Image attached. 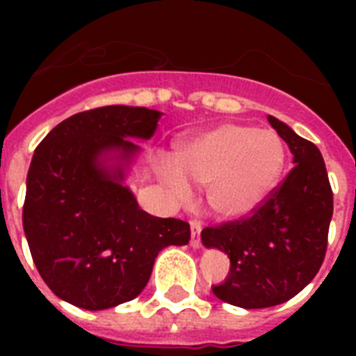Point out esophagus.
Returning a JSON list of instances; mask_svg holds the SVG:
<instances>
[{
    "label": "esophagus",
    "mask_w": 356,
    "mask_h": 356,
    "mask_svg": "<svg viewBox=\"0 0 356 356\" xmlns=\"http://www.w3.org/2000/svg\"><path fill=\"white\" fill-rule=\"evenodd\" d=\"M190 229H192V240H190V245L194 249H200L201 248V238H200V233H201V223L197 222V220H192L190 222Z\"/></svg>",
    "instance_id": "34e87169"
}]
</instances>
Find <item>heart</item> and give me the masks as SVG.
Masks as SVG:
<instances>
[{"label": "heart", "mask_w": 356, "mask_h": 356, "mask_svg": "<svg viewBox=\"0 0 356 356\" xmlns=\"http://www.w3.org/2000/svg\"><path fill=\"white\" fill-rule=\"evenodd\" d=\"M284 164L286 145L275 131L223 122L183 140L177 162L162 156L156 173L177 203L192 197V181L207 186L214 214L240 220L264 205L281 181Z\"/></svg>", "instance_id": "b5f03b06"}]
</instances>
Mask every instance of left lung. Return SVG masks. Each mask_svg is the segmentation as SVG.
I'll return each mask as SVG.
<instances>
[{
  "mask_svg": "<svg viewBox=\"0 0 356 356\" xmlns=\"http://www.w3.org/2000/svg\"><path fill=\"white\" fill-rule=\"evenodd\" d=\"M293 155V168L248 220L201 231L207 249L227 253L231 270L212 292L242 309H268L298 296L320 270L332 218L325 162L312 142L268 116Z\"/></svg>",
  "mask_w": 356,
  "mask_h": 356,
  "instance_id": "1",
  "label": "left lung"
}]
</instances>
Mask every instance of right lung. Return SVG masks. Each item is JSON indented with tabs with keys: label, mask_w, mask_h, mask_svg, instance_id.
Returning <instances> with one entry per match:
<instances>
[{
	"label": "right lung",
	"mask_w": 356,
	"mask_h": 356,
	"mask_svg": "<svg viewBox=\"0 0 356 356\" xmlns=\"http://www.w3.org/2000/svg\"><path fill=\"white\" fill-rule=\"evenodd\" d=\"M162 113L145 107L74 114L35 149L24 231L38 273L63 301L103 310L145 288L156 254L186 245L190 225L142 211L127 177Z\"/></svg>",
	"instance_id": "add662e5"
}]
</instances>
